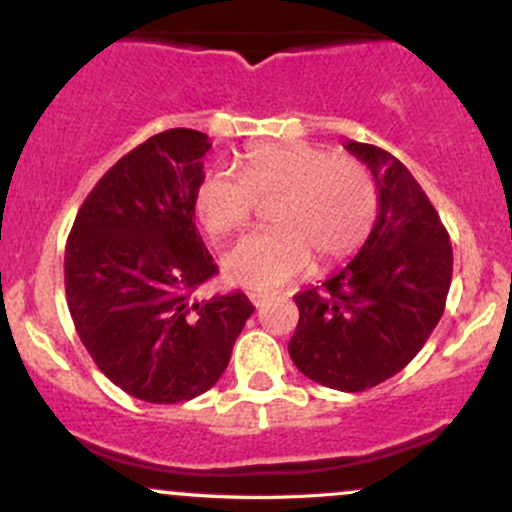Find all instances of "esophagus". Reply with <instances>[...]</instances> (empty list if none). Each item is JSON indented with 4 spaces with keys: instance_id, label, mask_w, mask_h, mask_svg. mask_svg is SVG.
<instances>
[{
    "instance_id": "34e87169",
    "label": "esophagus",
    "mask_w": 512,
    "mask_h": 512,
    "mask_svg": "<svg viewBox=\"0 0 512 512\" xmlns=\"http://www.w3.org/2000/svg\"><path fill=\"white\" fill-rule=\"evenodd\" d=\"M267 299H270V294H265V292H250V302L255 304V307H262V304H265Z\"/></svg>"
}]
</instances>
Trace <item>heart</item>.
<instances>
[{"instance_id": "obj_1", "label": "heart", "mask_w": 512, "mask_h": 512, "mask_svg": "<svg viewBox=\"0 0 512 512\" xmlns=\"http://www.w3.org/2000/svg\"><path fill=\"white\" fill-rule=\"evenodd\" d=\"M272 232L237 240L220 257L230 285L275 289L312 265L349 260L366 242L379 213L374 175L361 160L332 148L285 141L247 151L240 175L213 170L195 193V213L210 237L240 230L255 213V200H275Z\"/></svg>"}]
</instances>
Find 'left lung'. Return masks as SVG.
I'll return each instance as SVG.
<instances>
[{
    "instance_id": "obj_1",
    "label": "left lung",
    "mask_w": 512,
    "mask_h": 512,
    "mask_svg": "<svg viewBox=\"0 0 512 512\" xmlns=\"http://www.w3.org/2000/svg\"><path fill=\"white\" fill-rule=\"evenodd\" d=\"M371 170L379 215L369 237L322 289L294 297V366L317 384L364 391L399 374L421 352L446 307L453 275L448 232L399 158L344 143Z\"/></svg>"
}]
</instances>
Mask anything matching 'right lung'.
I'll use <instances>...</instances> for the list:
<instances>
[{"mask_svg": "<svg viewBox=\"0 0 512 512\" xmlns=\"http://www.w3.org/2000/svg\"><path fill=\"white\" fill-rule=\"evenodd\" d=\"M210 146L193 128L148 138L98 180L66 242V302L86 352L118 389L151 404L218 384L255 312L242 292L193 297L218 272L195 227Z\"/></svg>", "mask_w": 512, "mask_h": 512, "instance_id": "right-lung-1", "label": "right lung"}]
</instances>
